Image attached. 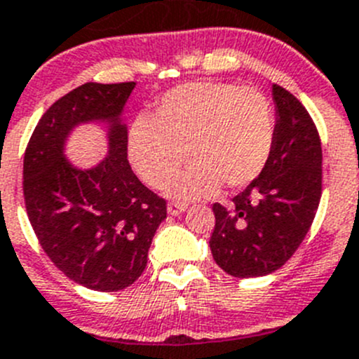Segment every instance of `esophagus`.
<instances>
[{"mask_svg": "<svg viewBox=\"0 0 359 359\" xmlns=\"http://www.w3.org/2000/svg\"><path fill=\"white\" fill-rule=\"evenodd\" d=\"M186 209H187L186 203H179V202L168 203V214H172V216H179V214H182Z\"/></svg>", "mask_w": 359, "mask_h": 359, "instance_id": "1", "label": "esophagus"}]
</instances>
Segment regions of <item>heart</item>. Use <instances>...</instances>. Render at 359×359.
<instances>
[{
	"label": "heart",
	"mask_w": 359,
	"mask_h": 359,
	"mask_svg": "<svg viewBox=\"0 0 359 359\" xmlns=\"http://www.w3.org/2000/svg\"><path fill=\"white\" fill-rule=\"evenodd\" d=\"M276 142L273 104L259 90L232 83L196 81L164 93L152 118L138 116L127 130L130 166L147 186L170 182L175 198H207L221 184H251L269 163Z\"/></svg>",
	"instance_id": "obj_1"
}]
</instances>
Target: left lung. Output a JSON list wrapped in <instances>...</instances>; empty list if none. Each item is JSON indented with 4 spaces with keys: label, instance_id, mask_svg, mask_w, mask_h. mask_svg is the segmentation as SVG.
Returning a JSON list of instances; mask_svg holds the SVG:
<instances>
[{
    "label": "left lung",
    "instance_id": "1",
    "mask_svg": "<svg viewBox=\"0 0 359 359\" xmlns=\"http://www.w3.org/2000/svg\"><path fill=\"white\" fill-rule=\"evenodd\" d=\"M276 142L273 156L226 209L214 203L210 251L236 278L266 276L296 253L310 230L323 195L319 130L303 104L273 85Z\"/></svg>",
    "mask_w": 359,
    "mask_h": 359
}]
</instances>
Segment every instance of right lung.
Segmentation results:
<instances>
[{
  "instance_id": "right-lung-1",
  "label": "right lung",
  "mask_w": 359,
  "mask_h": 359,
  "mask_svg": "<svg viewBox=\"0 0 359 359\" xmlns=\"http://www.w3.org/2000/svg\"><path fill=\"white\" fill-rule=\"evenodd\" d=\"M136 83H85L56 100L36 123L25 152L22 193L40 246L65 276L99 292H116L142 276L166 200L143 186L127 161L120 113ZM108 119L109 157L78 170L62 156L81 121Z\"/></svg>"
}]
</instances>
